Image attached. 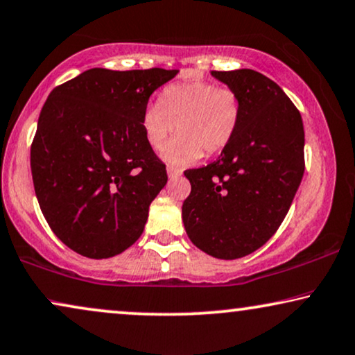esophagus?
Returning a JSON list of instances; mask_svg holds the SVG:
<instances>
[{
  "label": "esophagus",
  "mask_w": 355,
  "mask_h": 355,
  "mask_svg": "<svg viewBox=\"0 0 355 355\" xmlns=\"http://www.w3.org/2000/svg\"><path fill=\"white\" fill-rule=\"evenodd\" d=\"M182 176V171L179 168H174V166H168V178L169 179H178Z\"/></svg>",
  "instance_id": "obj_1"
}]
</instances>
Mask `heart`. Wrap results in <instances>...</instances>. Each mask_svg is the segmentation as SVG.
<instances>
[{
    "mask_svg": "<svg viewBox=\"0 0 355 355\" xmlns=\"http://www.w3.org/2000/svg\"><path fill=\"white\" fill-rule=\"evenodd\" d=\"M241 121V101L230 87L210 81L178 83L164 87L158 103L141 112L140 125L151 148L163 146L178 123L180 135L161 150L176 168L189 166L207 153H217L233 140Z\"/></svg>",
    "mask_w": 355,
    "mask_h": 355,
    "instance_id": "1",
    "label": "heart"
}]
</instances>
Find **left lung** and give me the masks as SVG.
<instances>
[{
  "label": "left lung",
  "instance_id": "1",
  "mask_svg": "<svg viewBox=\"0 0 355 355\" xmlns=\"http://www.w3.org/2000/svg\"><path fill=\"white\" fill-rule=\"evenodd\" d=\"M241 101V121L217 161L184 173L182 222L191 241L218 259L248 256L277 232L305 171L298 109L254 70L211 71Z\"/></svg>",
  "mask_w": 355,
  "mask_h": 355
}]
</instances>
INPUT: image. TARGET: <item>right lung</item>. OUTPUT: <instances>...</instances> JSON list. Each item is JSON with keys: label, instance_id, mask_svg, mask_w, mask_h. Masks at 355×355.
<instances>
[{"label": "right lung", "instance_id": "obj_1", "mask_svg": "<svg viewBox=\"0 0 355 355\" xmlns=\"http://www.w3.org/2000/svg\"><path fill=\"white\" fill-rule=\"evenodd\" d=\"M178 70L91 68L55 87L40 110L31 171L45 220L78 254H121L144 233L166 166L140 119Z\"/></svg>", "mask_w": 355, "mask_h": 355}]
</instances>
